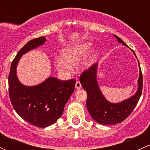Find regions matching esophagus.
<instances>
[{
    "label": "esophagus",
    "mask_w": 150,
    "mask_h": 150,
    "mask_svg": "<svg viewBox=\"0 0 150 150\" xmlns=\"http://www.w3.org/2000/svg\"><path fill=\"white\" fill-rule=\"evenodd\" d=\"M81 87H82V86H81V82H80L79 81H77L76 83H75V88L80 89V88H81Z\"/></svg>",
    "instance_id": "34e87169"
}]
</instances>
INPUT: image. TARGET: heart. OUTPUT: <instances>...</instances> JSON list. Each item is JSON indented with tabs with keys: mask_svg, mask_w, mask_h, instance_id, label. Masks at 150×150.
<instances>
[{
	"mask_svg": "<svg viewBox=\"0 0 150 150\" xmlns=\"http://www.w3.org/2000/svg\"><path fill=\"white\" fill-rule=\"evenodd\" d=\"M90 43H82L80 44L75 45L73 46L67 47L62 51L63 58L57 59L55 61L57 69L62 72L68 73L72 69L71 64H75L79 62L86 56L88 50L90 49ZM96 59V54L92 52L88 57L86 61V65H91Z\"/></svg>",
	"mask_w": 150,
	"mask_h": 150,
	"instance_id": "heart-1",
	"label": "heart"
}]
</instances>
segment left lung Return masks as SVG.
<instances>
[{
  "label": "left lung",
  "instance_id": "obj_1",
  "mask_svg": "<svg viewBox=\"0 0 150 150\" xmlns=\"http://www.w3.org/2000/svg\"><path fill=\"white\" fill-rule=\"evenodd\" d=\"M114 36L119 43L128 46L120 38L115 35H114ZM133 52L135 54L134 51ZM97 66V63H95L88 69L84 70L80 76V82L87 92L86 107L88 111L95 121L102 125H114L121 122L132 112L142 95L143 78L139 62V66L140 75L138 80L139 87L137 93L129 99L116 104L109 102L104 98L99 89L96 80Z\"/></svg>",
  "mask_w": 150,
  "mask_h": 150
}]
</instances>
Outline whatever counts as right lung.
Wrapping results in <instances>:
<instances>
[{"label":"right lung","mask_w":150,"mask_h":150,"mask_svg":"<svg viewBox=\"0 0 150 150\" xmlns=\"http://www.w3.org/2000/svg\"><path fill=\"white\" fill-rule=\"evenodd\" d=\"M45 42L46 37L41 36L27 43L12 62L8 75V93L13 109L24 120L38 128L49 126L61 117L76 83L75 79L63 81L53 77L35 86L19 82L16 69L21 57Z\"/></svg>","instance_id":"right-lung-1"}]
</instances>
